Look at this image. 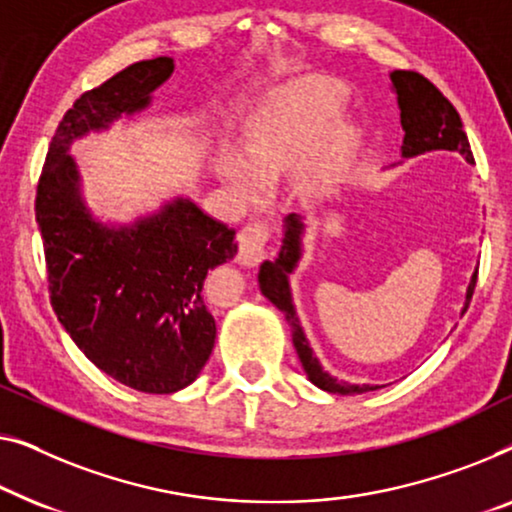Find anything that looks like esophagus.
Returning a JSON list of instances; mask_svg holds the SVG:
<instances>
[{"mask_svg":"<svg viewBox=\"0 0 512 512\" xmlns=\"http://www.w3.org/2000/svg\"><path fill=\"white\" fill-rule=\"evenodd\" d=\"M266 241H269V227L264 222H250L239 232V255H236V262L241 266H255L264 257Z\"/></svg>","mask_w":512,"mask_h":512,"instance_id":"34e87169","label":"esophagus"}]
</instances>
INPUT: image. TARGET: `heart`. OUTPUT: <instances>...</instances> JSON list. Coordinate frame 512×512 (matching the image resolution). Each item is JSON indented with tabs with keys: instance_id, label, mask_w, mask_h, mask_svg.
Instances as JSON below:
<instances>
[{
	"instance_id": "heart-1",
	"label": "heart",
	"mask_w": 512,
	"mask_h": 512,
	"mask_svg": "<svg viewBox=\"0 0 512 512\" xmlns=\"http://www.w3.org/2000/svg\"><path fill=\"white\" fill-rule=\"evenodd\" d=\"M348 92L329 78L308 76L271 90L250 115L243 132V153L220 146L218 174L236 197L255 201L266 183L301 167V185L322 190L343 171L355 148L357 129L345 118H327Z\"/></svg>"
}]
</instances>
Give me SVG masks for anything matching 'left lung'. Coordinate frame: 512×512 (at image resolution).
Instances as JSON below:
<instances>
[{
  "label": "left lung",
  "instance_id": "left-lung-1",
  "mask_svg": "<svg viewBox=\"0 0 512 512\" xmlns=\"http://www.w3.org/2000/svg\"><path fill=\"white\" fill-rule=\"evenodd\" d=\"M392 92L397 95V104L401 111V127H403V146L401 157H417L431 150H452L466 157V162H473L469 139L462 127V118L455 106L441 95V90L427 78L415 74V71H392ZM304 234L306 225L301 215L290 213L285 218V236L283 246H280L278 257L273 262H266L259 266V290L280 313H285V320L290 322L292 329V343L297 350L299 362L304 366L308 380L320 390L331 394H364L371 390H378V385H355L338 380L322 369L320 359L308 343V338L301 329L297 308L292 301L290 290V273L299 266V259L304 255ZM475 280H478V266H475L471 283L466 287V301L462 308V315L471 304Z\"/></svg>",
  "mask_w": 512,
  "mask_h": 512
}]
</instances>
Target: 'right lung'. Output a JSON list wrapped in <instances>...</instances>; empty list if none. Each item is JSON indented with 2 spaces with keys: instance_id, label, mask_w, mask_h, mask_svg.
Instances as JSON below:
<instances>
[{
  "instance_id": "right-lung-1",
  "label": "right lung",
  "mask_w": 512,
  "mask_h": 512,
  "mask_svg": "<svg viewBox=\"0 0 512 512\" xmlns=\"http://www.w3.org/2000/svg\"><path fill=\"white\" fill-rule=\"evenodd\" d=\"M174 74L171 57L136 62L64 113L37 187L50 304L97 369L146 394L197 380L215 345L201 297L208 271L236 255L234 229L174 197L127 225L95 218L71 143L146 111Z\"/></svg>"
}]
</instances>
